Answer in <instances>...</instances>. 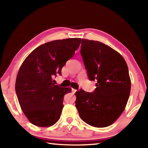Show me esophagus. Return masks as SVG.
I'll return each instance as SVG.
<instances>
[{"label":"esophagus","instance_id":"1","mask_svg":"<svg viewBox=\"0 0 148 148\" xmlns=\"http://www.w3.org/2000/svg\"><path fill=\"white\" fill-rule=\"evenodd\" d=\"M76 91H77V90H75V89H73V88H72V93H74L75 92H76Z\"/></svg>","mask_w":148,"mask_h":148}]
</instances>
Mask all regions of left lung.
<instances>
[{
  "mask_svg": "<svg viewBox=\"0 0 148 148\" xmlns=\"http://www.w3.org/2000/svg\"><path fill=\"white\" fill-rule=\"evenodd\" d=\"M82 56L90 81H97L95 91L82 89L75 93L76 107L81 119L91 126L112 125L123 112L129 98L131 82L123 56L99 41L83 39Z\"/></svg>",
  "mask_w": 148,
  "mask_h": 148,
  "instance_id": "8db88e82",
  "label": "left lung"
}]
</instances>
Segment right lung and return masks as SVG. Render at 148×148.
I'll list each match as a JSON object with an SVG mask.
<instances>
[{
    "instance_id": "obj_1",
    "label": "right lung",
    "mask_w": 148,
    "mask_h": 148,
    "mask_svg": "<svg viewBox=\"0 0 148 148\" xmlns=\"http://www.w3.org/2000/svg\"><path fill=\"white\" fill-rule=\"evenodd\" d=\"M81 39L56 40L39 46L31 52L18 71L16 93L25 115L37 127H50L58 121L62 111L64 97L71 88L53 83L56 74L79 48Z\"/></svg>"
}]
</instances>
